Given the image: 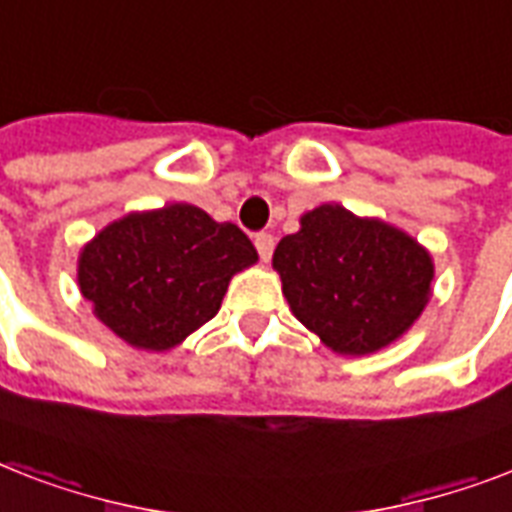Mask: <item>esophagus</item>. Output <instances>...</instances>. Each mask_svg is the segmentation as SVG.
<instances>
[{
    "label": "esophagus",
    "mask_w": 512,
    "mask_h": 512,
    "mask_svg": "<svg viewBox=\"0 0 512 512\" xmlns=\"http://www.w3.org/2000/svg\"><path fill=\"white\" fill-rule=\"evenodd\" d=\"M255 247H257V255H260V260H263V263H268L273 255V247H276V241H273L271 233H257Z\"/></svg>",
    "instance_id": "34e87169"
}]
</instances>
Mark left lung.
I'll return each mask as SVG.
<instances>
[{"label": "left lung", "instance_id": "1", "mask_svg": "<svg viewBox=\"0 0 512 512\" xmlns=\"http://www.w3.org/2000/svg\"><path fill=\"white\" fill-rule=\"evenodd\" d=\"M300 324L342 356H366L404 335L430 300L433 260L409 233L377 217L321 204L273 252Z\"/></svg>", "mask_w": 512, "mask_h": 512}]
</instances>
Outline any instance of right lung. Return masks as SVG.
Masks as SVG:
<instances>
[{
	"label": "right lung",
	"mask_w": 512,
	"mask_h": 512,
	"mask_svg": "<svg viewBox=\"0 0 512 512\" xmlns=\"http://www.w3.org/2000/svg\"><path fill=\"white\" fill-rule=\"evenodd\" d=\"M257 249L233 223L193 204L130 212L84 244L79 289L116 337L140 350H170L207 324L233 273Z\"/></svg>",
	"instance_id": "add662e5"
}]
</instances>
